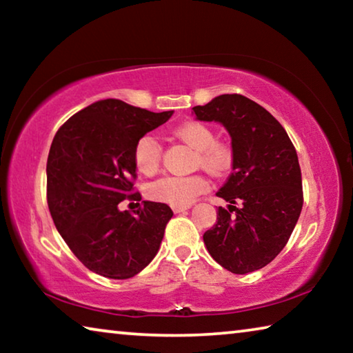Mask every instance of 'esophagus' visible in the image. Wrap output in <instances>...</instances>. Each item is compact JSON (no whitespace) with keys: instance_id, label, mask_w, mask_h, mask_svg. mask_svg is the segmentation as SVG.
<instances>
[{"instance_id":"esophagus-1","label":"esophagus","mask_w":353,"mask_h":353,"mask_svg":"<svg viewBox=\"0 0 353 353\" xmlns=\"http://www.w3.org/2000/svg\"><path fill=\"white\" fill-rule=\"evenodd\" d=\"M185 210H188V205L187 207H172V212L174 213H182Z\"/></svg>"}]
</instances>
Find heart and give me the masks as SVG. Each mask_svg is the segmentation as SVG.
I'll return each mask as SVG.
<instances>
[{"mask_svg": "<svg viewBox=\"0 0 353 353\" xmlns=\"http://www.w3.org/2000/svg\"><path fill=\"white\" fill-rule=\"evenodd\" d=\"M179 140L196 151L194 163L210 172L221 176L230 168L232 151L225 145L216 143L213 130L198 121L183 123L174 130ZM162 160V146L152 135H143L135 143L134 165L141 174L151 176L159 170ZM208 188V182L199 174L193 176H166L149 183V198L165 202L172 207H187L201 193Z\"/></svg>", "mask_w": 353, "mask_h": 353, "instance_id": "1", "label": "heart"}]
</instances>
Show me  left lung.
Listing matches in <instances>:
<instances>
[{"mask_svg":"<svg viewBox=\"0 0 353 353\" xmlns=\"http://www.w3.org/2000/svg\"><path fill=\"white\" fill-rule=\"evenodd\" d=\"M196 119L216 121L232 139V174L216 196L240 207H219L204 234L208 254L234 274L261 270L280 254L302 210V176L286 130L243 94H221L193 107Z\"/></svg>","mask_w":353,"mask_h":353,"instance_id":"1","label":"left lung"}]
</instances>
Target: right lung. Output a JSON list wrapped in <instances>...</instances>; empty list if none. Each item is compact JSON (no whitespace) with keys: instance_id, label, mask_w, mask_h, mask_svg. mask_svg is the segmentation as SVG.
Listing matches in <instances>:
<instances>
[{"instance_id":"obj_1","label":"right lung","mask_w":353,"mask_h":353,"mask_svg":"<svg viewBox=\"0 0 353 353\" xmlns=\"http://www.w3.org/2000/svg\"><path fill=\"white\" fill-rule=\"evenodd\" d=\"M172 110L154 113L119 99L97 101L57 130L46 163V198L59 234L82 265L109 279H130L159 252L172 216L162 202L134 213L118 204L132 193L134 148Z\"/></svg>"}]
</instances>
